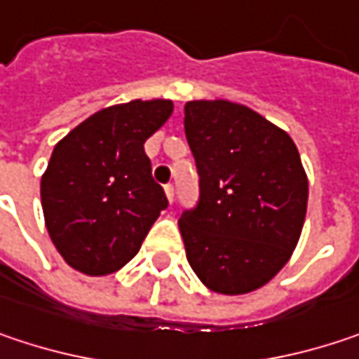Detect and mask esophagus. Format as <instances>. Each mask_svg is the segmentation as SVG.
<instances>
[{
	"label": "esophagus",
	"instance_id": "obj_1",
	"mask_svg": "<svg viewBox=\"0 0 359 359\" xmlns=\"http://www.w3.org/2000/svg\"><path fill=\"white\" fill-rule=\"evenodd\" d=\"M164 191H166V197H168V201L172 203V201H175V187H172V184H166V187H164Z\"/></svg>",
	"mask_w": 359,
	"mask_h": 359
}]
</instances>
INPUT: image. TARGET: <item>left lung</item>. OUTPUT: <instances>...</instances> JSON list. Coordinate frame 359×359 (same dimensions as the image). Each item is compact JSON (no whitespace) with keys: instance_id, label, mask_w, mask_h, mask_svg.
<instances>
[{"instance_id":"left-lung-1","label":"left lung","mask_w":359,"mask_h":359,"mask_svg":"<svg viewBox=\"0 0 359 359\" xmlns=\"http://www.w3.org/2000/svg\"><path fill=\"white\" fill-rule=\"evenodd\" d=\"M184 133L201 191L179 219L187 261L212 292H255L281 271L302 234L309 179L298 147L230 100L187 102Z\"/></svg>"}]
</instances>
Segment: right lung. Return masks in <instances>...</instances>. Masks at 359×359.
Returning a JSON list of instances; mask_svg holds the SVG:
<instances>
[{"mask_svg":"<svg viewBox=\"0 0 359 359\" xmlns=\"http://www.w3.org/2000/svg\"><path fill=\"white\" fill-rule=\"evenodd\" d=\"M172 100H131L82 121L53 149L41 179L50 241L69 267L109 276L140 250L168 201L151 179L144 144L172 114Z\"/></svg>","mask_w":359,"mask_h":359,"instance_id":"1","label":"right lung"}]
</instances>
